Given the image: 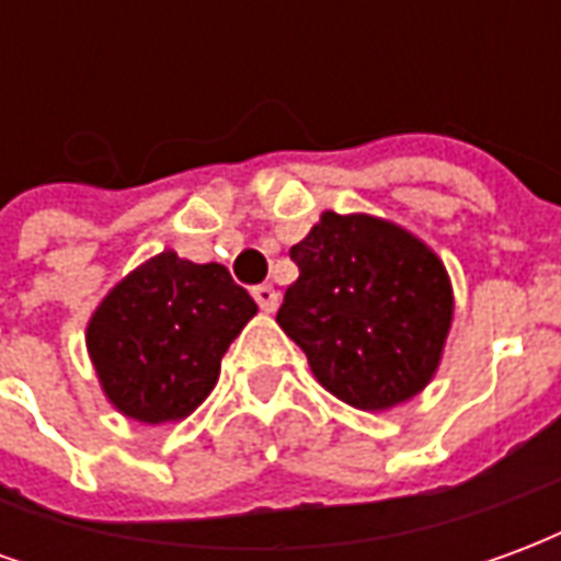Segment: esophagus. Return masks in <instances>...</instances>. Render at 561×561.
Here are the masks:
<instances>
[{
  "label": "esophagus",
  "mask_w": 561,
  "mask_h": 561,
  "mask_svg": "<svg viewBox=\"0 0 561 561\" xmlns=\"http://www.w3.org/2000/svg\"><path fill=\"white\" fill-rule=\"evenodd\" d=\"M252 297H255V304L264 309V312H276V306H279V294L273 285H255L252 288Z\"/></svg>",
  "instance_id": "34e87169"
}]
</instances>
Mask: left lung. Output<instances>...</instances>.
I'll list each match as a JSON object with an SVG mask.
<instances>
[{"label":"left lung","instance_id":"left-lung-1","mask_svg":"<svg viewBox=\"0 0 561 561\" xmlns=\"http://www.w3.org/2000/svg\"><path fill=\"white\" fill-rule=\"evenodd\" d=\"M291 261L300 276L276 321L321 388L360 412H388L430 385L454 318L430 245L393 221L328 209Z\"/></svg>","mask_w":561,"mask_h":561}]
</instances>
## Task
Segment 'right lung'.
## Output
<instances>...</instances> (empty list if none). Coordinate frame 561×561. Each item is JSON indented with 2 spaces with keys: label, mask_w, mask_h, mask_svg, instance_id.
Wrapping results in <instances>:
<instances>
[{
  "label": "right lung",
  "mask_w": 561,
  "mask_h": 561,
  "mask_svg": "<svg viewBox=\"0 0 561 561\" xmlns=\"http://www.w3.org/2000/svg\"><path fill=\"white\" fill-rule=\"evenodd\" d=\"M255 312L221 264H192L171 249L149 257L87 328L104 397L131 421H183L216 388L221 357Z\"/></svg>",
  "instance_id": "right-lung-1"
}]
</instances>
